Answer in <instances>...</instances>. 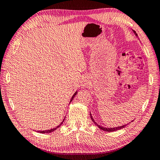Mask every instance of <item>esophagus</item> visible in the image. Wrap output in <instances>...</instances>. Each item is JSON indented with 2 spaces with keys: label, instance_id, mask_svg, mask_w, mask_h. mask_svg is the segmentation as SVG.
<instances>
[{
  "label": "esophagus",
  "instance_id": "obj_1",
  "mask_svg": "<svg viewBox=\"0 0 160 160\" xmlns=\"http://www.w3.org/2000/svg\"><path fill=\"white\" fill-rule=\"evenodd\" d=\"M83 86H84V87H88V82H86V81H85V82H84V85H83Z\"/></svg>",
  "mask_w": 160,
  "mask_h": 160
}]
</instances>
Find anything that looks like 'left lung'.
I'll list each match as a JSON object with an SVG mask.
<instances>
[{
  "instance_id": "obj_1",
  "label": "left lung",
  "mask_w": 160,
  "mask_h": 160,
  "mask_svg": "<svg viewBox=\"0 0 160 160\" xmlns=\"http://www.w3.org/2000/svg\"><path fill=\"white\" fill-rule=\"evenodd\" d=\"M132 31H133V30H132ZM133 32H134V34L137 36L136 32H135V31H133ZM90 118H91V119H92V122H94V123L95 124V125H96L97 127H99V129H101V130H102V131H107V132H113V131H118V130L122 129V128H124V127H126V126L128 124V123H127V124H126V125H123V126H118V127H114V128H106V127L101 126L100 125H99L98 123H97V122H95V121H94V118H93L92 116L91 113H90ZM132 121H131V122H132Z\"/></svg>"
}]
</instances>
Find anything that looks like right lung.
Masks as SVG:
<instances>
[{
	"label": "right lung",
	"mask_w": 160,
	"mask_h": 160,
	"mask_svg": "<svg viewBox=\"0 0 160 160\" xmlns=\"http://www.w3.org/2000/svg\"><path fill=\"white\" fill-rule=\"evenodd\" d=\"M77 93H78V91H76L74 93V94L73 95H72V98H71V99H70V102H72V100L74 99V97H75V96L77 94ZM64 120H65V118L63 119V121H62V122L59 124L58 126H57L56 127V128H53V129H50V130H46V131H38L39 132H40V133H48V132H53V131H56V129H57L58 128H59V127H60L62 124H63V121H64Z\"/></svg>",
	"instance_id": "obj_1"
}]
</instances>
